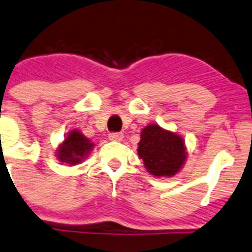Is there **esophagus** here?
Here are the masks:
<instances>
[{
	"mask_svg": "<svg viewBox=\"0 0 252 252\" xmlns=\"http://www.w3.org/2000/svg\"><path fill=\"white\" fill-rule=\"evenodd\" d=\"M109 138L111 141H116V142H121L122 140H124V135L122 133H119V132H112L110 133Z\"/></svg>",
	"mask_w": 252,
	"mask_h": 252,
	"instance_id": "34e87169",
	"label": "esophagus"
}]
</instances>
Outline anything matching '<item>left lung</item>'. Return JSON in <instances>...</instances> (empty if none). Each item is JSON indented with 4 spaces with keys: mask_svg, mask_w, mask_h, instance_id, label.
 I'll return each mask as SVG.
<instances>
[{
    "mask_svg": "<svg viewBox=\"0 0 252 252\" xmlns=\"http://www.w3.org/2000/svg\"><path fill=\"white\" fill-rule=\"evenodd\" d=\"M137 153L153 177L176 176L188 157L183 137L157 124L142 128Z\"/></svg>",
    "mask_w": 252,
    "mask_h": 252,
    "instance_id": "left-lung-1",
    "label": "left lung"
}]
</instances>
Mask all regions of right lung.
Returning <instances> with one entry per match:
<instances>
[{"label": "right lung", "instance_id": "obj_1", "mask_svg": "<svg viewBox=\"0 0 252 252\" xmlns=\"http://www.w3.org/2000/svg\"><path fill=\"white\" fill-rule=\"evenodd\" d=\"M95 143L89 140L83 132L76 128H73L64 137V141L56 150V156L62 163L69 166H75L84 162L86 157L94 148Z\"/></svg>", "mask_w": 252, "mask_h": 252}]
</instances>
